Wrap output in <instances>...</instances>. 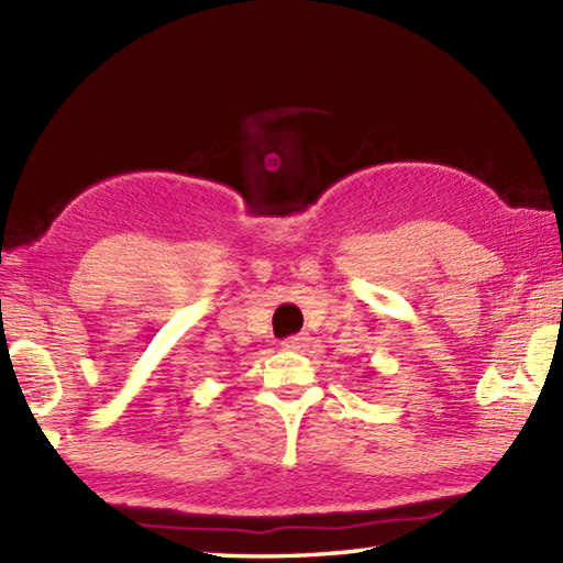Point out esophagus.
I'll list each match as a JSON object with an SVG mask.
<instances>
[{"mask_svg": "<svg viewBox=\"0 0 563 563\" xmlns=\"http://www.w3.org/2000/svg\"><path fill=\"white\" fill-rule=\"evenodd\" d=\"M309 341H312V339H309L307 333H297V336H288V339L283 341V349H288V351H305L307 345H309Z\"/></svg>", "mask_w": 563, "mask_h": 563, "instance_id": "34e87169", "label": "esophagus"}]
</instances>
